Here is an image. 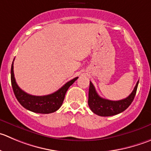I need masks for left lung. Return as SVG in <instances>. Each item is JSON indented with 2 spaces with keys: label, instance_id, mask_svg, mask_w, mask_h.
I'll list each match as a JSON object with an SVG mask.
<instances>
[{
  "label": "left lung",
  "instance_id": "left-lung-1",
  "mask_svg": "<svg viewBox=\"0 0 151 151\" xmlns=\"http://www.w3.org/2000/svg\"><path fill=\"white\" fill-rule=\"evenodd\" d=\"M138 84L139 81L136 83L132 93L127 98L119 101H111L100 97L93 84L91 81H90L88 96L89 107L93 113L100 116H111L119 114L124 111L133 102L136 96Z\"/></svg>",
  "mask_w": 151,
  "mask_h": 151
}]
</instances>
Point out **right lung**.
Instances as JSON below:
<instances>
[{"instance_id": "add662e5", "label": "right lung", "mask_w": 151, "mask_h": 151, "mask_svg": "<svg viewBox=\"0 0 151 151\" xmlns=\"http://www.w3.org/2000/svg\"><path fill=\"white\" fill-rule=\"evenodd\" d=\"M14 61V60H13ZM78 77L70 80L55 93L47 96H32L21 90L15 81L13 71V62L11 67V83L15 96L18 102L27 110L37 113L48 114L58 110L62 105L65 94L69 87Z\"/></svg>"}]
</instances>
